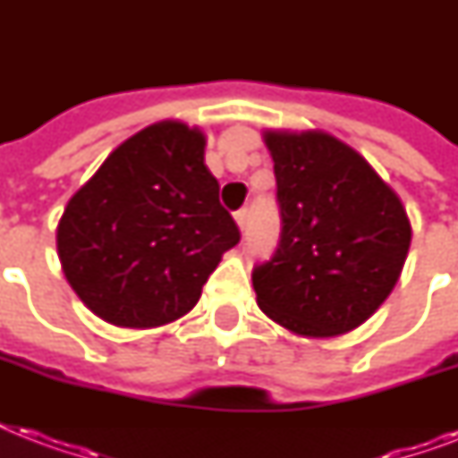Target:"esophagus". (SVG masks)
Listing matches in <instances>:
<instances>
[{"label":"esophagus","mask_w":458,"mask_h":458,"mask_svg":"<svg viewBox=\"0 0 458 458\" xmlns=\"http://www.w3.org/2000/svg\"><path fill=\"white\" fill-rule=\"evenodd\" d=\"M235 221H237V228L244 233L247 225H250V208H240V211L235 214Z\"/></svg>","instance_id":"34e87169"}]
</instances>
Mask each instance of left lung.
I'll return each mask as SVG.
<instances>
[{"label":"left lung","mask_w":458,"mask_h":458,"mask_svg":"<svg viewBox=\"0 0 458 458\" xmlns=\"http://www.w3.org/2000/svg\"><path fill=\"white\" fill-rule=\"evenodd\" d=\"M280 242L251 273L259 309L304 337H335L377 311L404 268L411 223L366 158L320 131H266Z\"/></svg>","instance_id":"1"}]
</instances>
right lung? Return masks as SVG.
Instances as JSON below:
<instances>
[{
  "mask_svg": "<svg viewBox=\"0 0 458 458\" xmlns=\"http://www.w3.org/2000/svg\"><path fill=\"white\" fill-rule=\"evenodd\" d=\"M199 128L161 121L128 138L71 197L56 228L68 285L102 320L157 327L185 316L240 242L204 164Z\"/></svg>",
  "mask_w": 458,
  "mask_h": 458,
  "instance_id": "obj_1",
  "label": "right lung"
}]
</instances>
